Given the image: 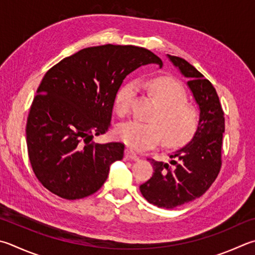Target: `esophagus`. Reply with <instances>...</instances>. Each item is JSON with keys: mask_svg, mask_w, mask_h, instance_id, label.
Listing matches in <instances>:
<instances>
[{"mask_svg": "<svg viewBox=\"0 0 255 255\" xmlns=\"http://www.w3.org/2000/svg\"><path fill=\"white\" fill-rule=\"evenodd\" d=\"M125 157L128 159H131V160H138L139 159V156H138L135 151L129 149V148H127L126 150H125Z\"/></svg>", "mask_w": 255, "mask_h": 255, "instance_id": "obj_1", "label": "esophagus"}]
</instances>
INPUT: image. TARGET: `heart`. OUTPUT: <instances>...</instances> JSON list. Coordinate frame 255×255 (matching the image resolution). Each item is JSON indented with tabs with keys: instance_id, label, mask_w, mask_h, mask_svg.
<instances>
[{
	"instance_id": "b5f03b06",
	"label": "heart",
	"mask_w": 255,
	"mask_h": 255,
	"mask_svg": "<svg viewBox=\"0 0 255 255\" xmlns=\"http://www.w3.org/2000/svg\"><path fill=\"white\" fill-rule=\"evenodd\" d=\"M137 85L157 104L148 117V123L129 122L120 125L117 137L133 149L143 150L156 146L160 140L169 148L180 147L191 141L200 127V114L188 104L185 88L170 77H142L128 82L116 95V110L126 116L136 97Z\"/></svg>"
}]
</instances>
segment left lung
I'll use <instances>...</instances> for the list:
<instances>
[{
    "label": "left lung",
    "instance_id": "1",
    "mask_svg": "<svg viewBox=\"0 0 255 255\" xmlns=\"http://www.w3.org/2000/svg\"><path fill=\"white\" fill-rule=\"evenodd\" d=\"M168 57L188 78L187 85L200 106V127L191 142L169 155L170 164L148 158L154 174L139 188L150 204L174 208L201 197L214 183L222 167L225 122L214 86L186 60Z\"/></svg>",
    "mask_w": 255,
    "mask_h": 255
}]
</instances>
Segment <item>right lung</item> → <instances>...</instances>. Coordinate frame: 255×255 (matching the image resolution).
<instances>
[{
	"mask_svg": "<svg viewBox=\"0 0 255 255\" xmlns=\"http://www.w3.org/2000/svg\"><path fill=\"white\" fill-rule=\"evenodd\" d=\"M161 60L145 48L105 44L85 48L49 69L26 120V145L35 177L64 200L96 193L125 143H96L112 126L116 95L129 73Z\"/></svg>",
	"mask_w": 255,
	"mask_h": 255,
	"instance_id": "obj_1",
	"label": "right lung"
}]
</instances>
